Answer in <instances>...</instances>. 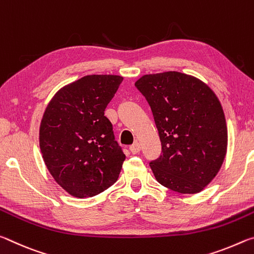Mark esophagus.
Instances as JSON below:
<instances>
[{
	"instance_id": "34e87169",
	"label": "esophagus",
	"mask_w": 254,
	"mask_h": 254,
	"mask_svg": "<svg viewBox=\"0 0 254 254\" xmlns=\"http://www.w3.org/2000/svg\"><path fill=\"white\" fill-rule=\"evenodd\" d=\"M140 150H141V147H140V143H139V142H134L132 145H130V151H131L133 154L139 153Z\"/></svg>"
}]
</instances>
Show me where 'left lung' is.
I'll return each mask as SVG.
<instances>
[{"mask_svg": "<svg viewBox=\"0 0 254 254\" xmlns=\"http://www.w3.org/2000/svg\"><path fill=\"white\" fill-rule=\"evenodd\" d=\"M135 87L151 107L162 153L150 167L162 186L180 194L203 190L220 171L227 127L217 96L196 77L178 71L144 75Z\"/></svg>", "mask_w": 254, "mask_h": 254, "instance_id": "left-lung-1", "label": "left lung"}]
</instances>
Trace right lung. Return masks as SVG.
I'll list each match as a JSON object with an SVG mask.
<instances>
[{
	"instance_id": "right-lung-1",
	"label": "right lung",
	"mask_w": 254,
	"mask_h": 254,
	"mask_svg": "<svg viewBox=\"0 0 254 254\" xmlns=\"http://www.w3.org/2000/svg\"><path fill=\"white\" fill-rule=\"evenodd\" d=\"M123 77L88 75L55 94L41 120L39 143L49 173L74 197H92L112 186L126 154L104 115Z\"/></svg>"
}]
</instances>
